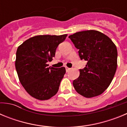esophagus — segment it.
I'll use <instances>...</instances> for the list:
<instances>
[{
  "mask_svg": "<svg viewBox=\"0 0 127 127\" xmlns=\"http://www.w3.org/2000/svg\"><path fill=\"white\" fill-rule=\"evenodd\" d=\"M65 69H66V72H68L70 70V68H68V67H65Z\"/></svg>",
  "mask_w": 127,
  "mask_h": 127,
  "instance_id": "1",
  "label": "esophagus"
}]
</instances>
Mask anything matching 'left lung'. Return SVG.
Returning a JSON list of instances; mask_svg holds the SVG:
<instances>
[{
  "mask_svg": "<svg viewBox=\"0 0 127 127\" xmlns=\"http://www.w3.org/2000/svg\"><path fill=\"white\" fill-rule=\"evenodd\" d=\"M69 38L79 50L81 60L87 62L73 81L77 93L86 98L102 94L111 83L117 68V49L111 39L97 30L76 32Z\"/></svg>",
  "mask_w": 127,
  "mask_h": 127,
  "instance_id": "obj_1",
  "label": "left lung"
}]
</instances>
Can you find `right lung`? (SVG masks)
Instances as JSON below:
<instances>
[{"instance_id":"right-lung-1","label":"right lung","mask_w":127,"mask_h":127,"mask_svg":"<svg viewBox=\"0 0 127 127\" xmlns=\"http://www.w3.org/2000/svg\"><path fill=\"white\" fill-rule=\"evenodd\" d=\"M67 35H36L18 48L16 70L21 84L32 97L44 100L58 92L65 69L48 67V63L55 57L57 47Z\"/></svg>"}]
</instances>
